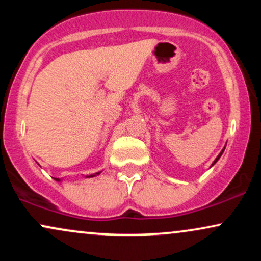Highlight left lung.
Masks as SVG:
<instances>
[{
    "instance_id": "8db88e82",
    "label": "left lung",
    "mask_w": 261,
    "mask_h": 261,
    "mask_svg": "<svg viewBox=\"0 0 261 261\" xmlns=\"http://www.w3.org/2000/svg\"><path fill=\"white\" fill-rule=\"evenodd\" d=\"M224 148H226V147H224ZM224 148H223V149H222V151H221V153H220V154H218V155H217V158H216V160H215V161H214V163H212V166H214V164H215V163H216V162H217V161H218V160H220V157H221V155H222V153H223V151H224Z\"/></svg>"
}]
</instances>
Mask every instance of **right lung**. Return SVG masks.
<instances>
[{
	"label": "right lung",
	"mask_w": 261,
	"mask_h": 261,
	"mask_svg": "<svg viewBox=\"0 0 261 261\" xmlns=\"http://www.w3.org/2000/svg\"><path fill=\"white\" fill-rule=\"evenodd\" d=\"M98 174H100V172L95 173V174H91V175H88V176H87V178H92V176H95V175H98ZM55 180H58V181H60V179H59V178H55Z\"/></svg>",
	"instance_id": "right-lung-1"
}]
</instances>
